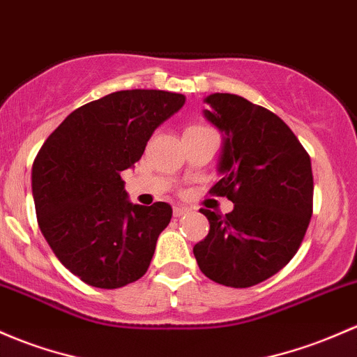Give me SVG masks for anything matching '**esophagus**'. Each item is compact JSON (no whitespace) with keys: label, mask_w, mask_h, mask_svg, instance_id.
Listing matches in <instances>:
<instances>
[{"label":"esophagus","mask_w":357,"mask_h":357,"mask_svg":"<svg viewBox=\"0 0 357 357\" xmlns=\"http://www.w3.org/2000/svg\"><path fill=\"white\" fill-rule=\"evenodd\" d=\"M172 213H174V217H183V215H185V213H188V208L174 207V210H172Z\"/></svg>","instance_id":"1"}]
</instances>
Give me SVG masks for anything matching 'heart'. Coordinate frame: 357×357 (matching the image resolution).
I'll return each instance as SVG.
<instances>
[{"label":"heart","instance_id":"obj_1","mask_svg":"<svg viewBox=\"0 0 357 357\" xmlns=\"http://www.w3.org/2000/svg\"><path fill=\"white\" fill-rule=\"evenodd\" d=\"M204 130H212L210 126L207 125H202V123H193V125H190L186 131H204Z\"/></svg>","mask_w":357,"mask_h":357}]
</instances>
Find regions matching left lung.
I'll list each match as a JSON object with an SVG mask.
<instances>
[{"mask_svg":"<svg viewBox=\"0 0 357 357\" xmlns=\"http://www.w3.org/2000/svg\"><path fill=\"white\" fill-rule=\"evenodd\" d=\"M205 118L222 131L219 172L210 188L234 210L200 212L210 229L193 248L202 272L227 287H251L292 260L313 213V172L301 142L265 107L234 93H212Z\"/></svg>","mask_w":357,"mask_h":357,"instance_id":"8db88e82","label":"left lung"}]
</instances>
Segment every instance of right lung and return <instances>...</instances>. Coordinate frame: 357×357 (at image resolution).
Listing matches in <instances>:
<instances>
[{
	"label": "right lung",
	"instance_id": "right-lung-1",
	"mask_svg": "<svg viewBox=\"0 0 357 357\" xmlns=\"http://www.w3.org/2000/svg\"><path fill=\"white\" fill-rule=\"evenodd\" d=\"M183 104V93L166 90L112 92L66 116L37 153L32 195L40 232L89 286L118 289L147 272L172 208L131 204L121 172Z\"/></svg>",
	"mask_w": 357,
	"mask_h": 357
}]
</instances>
